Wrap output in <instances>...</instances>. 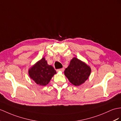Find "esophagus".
<instances>
[{
	"mask_svg": "<svg viewBox=\"0 0 121 121\" xmlns=\"http://www.w3.org/2000/svg\"><path fill=\"white\" fill-rule=\"evenodd\" d=\"M64 68H61V69H59L57 70V72H64Z\"/></svg>",
	"mask_w": 121,
	"mask_h": 121,
	"instance_id": "34e87169",
	"label": "esophagus"
}]
</instances>
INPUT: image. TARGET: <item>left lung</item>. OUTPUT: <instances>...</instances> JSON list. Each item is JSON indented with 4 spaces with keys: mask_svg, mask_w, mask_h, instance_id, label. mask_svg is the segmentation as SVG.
I'll return each mask as SVG.
<instances>
[{
    "mask_svg": "<svg viewBox=\"0 0 121 121\" xmlns=\"http://www.w3.org/2000/svg\"><path fill=\"white\" fill-rule=\"evenodd\" d=\"M91 72V69L89 65L76 57H73L65 70L64 74L71 83L78 86L87 80Z\"/></svg>",
    "mask_w": 121,
    "mask_h": 121,
    "instance_id": "8db88e82",
    "label": "left lung"
}]
</instances>
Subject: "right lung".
Wrapping results in <instances>:
<instances>
[{
    "label": "right lung",
    "mask_w": 121,
    "mask_h": 121,
    "mask_svg": "<svg viewBox=\"0 0 121 121\" xmlns=\"http://www.w3.org/2000/svg\"><path fill=\"white\" fill-rule=\"evenodd\" d=\"M30 78L36 84L45 86L50 81L56 72L51 65H49L45 57L38 60L28 70Z\"/></svg>",
    "instance_id": "1"
}]
</instances>
